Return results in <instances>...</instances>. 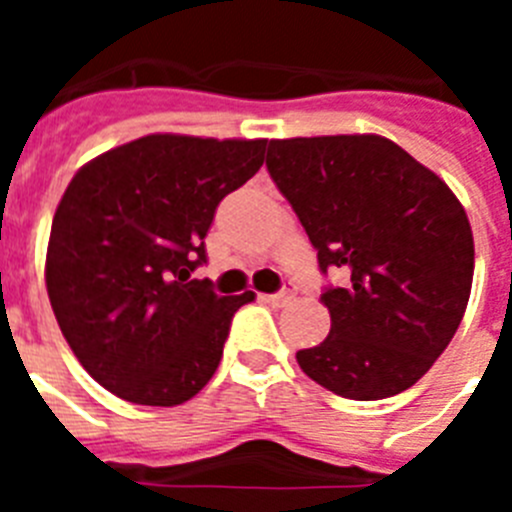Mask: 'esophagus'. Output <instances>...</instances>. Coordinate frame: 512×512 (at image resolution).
I'll list each match as a JSON object with an SVG mask.
<instances>
[{
  "mask_svg": "<svg viewBox=\"0 0 512 512\" xmlns=\"http://www.w3.org/2000/svg\"><path fill=\"white\" fill-rule=\"evenodd\" d=\"M292 297H295V287H292V284H284L282 292H277V295H266L264 300L269 302V305L279 307V305H287V302L292 300Z\"/></svg>",
  "mask_w": 512,
  "mask_h": 512,
  "instance_id": "1",
  "label": "esophagus"
}]
</instances>
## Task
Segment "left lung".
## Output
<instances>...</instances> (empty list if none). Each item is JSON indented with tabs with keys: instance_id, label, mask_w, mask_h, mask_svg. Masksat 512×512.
<instances>
[{
	"instance_id": "8db88e82",
	"label": "left lung",
	"mask_w": 512,
	"mask_h": 512,
	"mask_svg": "<svg viewBox=\"0 0 512 512\" xmlns=\"http://www.w3.org/2000/svg\"><path fill=\"white\" fill-rule=\"evenodd\" d=\"M266 169L343 287L320 295L323 343L297 351L333 395L384 400L443 354L472 292L474 238L456 194L382 135L269 140Z\"/></svg>"
}]
</instances>
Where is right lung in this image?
<instances>
[{"instance_id":"1","label":"right lung","mask_w":512,"mask_h":512,"mask_svg":"<svg viewBox=\"0 0 512 512\" xmlns=\"http://www.w3.org/2000/svg\"><path fill=\"white\" fill-rule=\"evenodd\" d=\"M266 140L156 133L81 166L53 215L45 287L63 338L104 390L135 405L192 400L253 292L220 297L205 235L264 164Z\"/></svg>"}]
</instances>
